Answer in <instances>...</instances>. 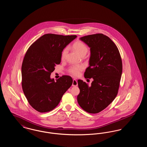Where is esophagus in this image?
I'll list each match as a JSON object with an SVG mask.
<instances>
[{
	"mask_svg": "<svg viewBox=\"0 0 147 147\" xmlns=\"http://www.w3.org/2000/svg\"><path fill=\"white\" fill-rule=\"evenodd\" d=\"M78 85V82H77V80L74 79L73 80V83H72V86H77Z\"/></svg>",
	"mask_w": 147,
	"mask_h": 147,
	"instance_id": "obj_1",
	"label": "esophagus"
}]
</instances>
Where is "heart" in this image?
Here are the masks:
<instances>
[{"label": "heart", "instance_id": "heart-1", "mask_svg": "<svg viewBox=\"0 0 147 147\" xmlns=\"http://www.w3.org/2000/svg\"><path fill=\"white\" fill-rule=\"evenodd\" d=\"M73 47L80 56H82L83 55H86L88 51V49L87 46L84 44L83 42H80V41L75 42L73 45ZM68 49L67 47H65L62 51V53H61L62 60L65 59L68 53ZM83 68H84V66L83 65H74L69 67V68L68 69V71L70 74L77 76L80 74V72L83 69Z\"/></svg>", "mask_w": 147, "mask_h": 147}]
</instances>
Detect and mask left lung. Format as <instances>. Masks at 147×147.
I'll return each mask as SVG.
<instances>
[{
	"label": "left lung",
	"instance_id": "left-lung-1",
	"mask_svg": "<svg viewBox=\"0 0 147 147\" xmlns=\"http://www.w3.org/2000/svg\"><path fill=\"white\" fill-rule=\"evenodd\" d=\"M80 40L90 51L85 78L93 79L90 86L79 79L77 101L84 111L97 113L110 105L117 95L122 72L121 56L114 42L102 34L88 35Z\"/></svg>",
	"mask_w": 147,
	"mask_h": 147
}]
</instances>
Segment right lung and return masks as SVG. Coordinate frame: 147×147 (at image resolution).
I'll return each mask as SVG.
<instances>
[{
  "mask_svg": "<svg viewBox=\"0 0 147 147\" xmlns=\"http://www.w3.org/2000/svg\"><path fill=\"white\" fill-rule=\"evenodd\" d=\"M77 36L43 35L27 51L21 67L22 88L28 103L36 111L49 112L59 103L73 83L63 76L55 81L50 76L61 62L63 49Z\"/></svg>",
  "mask_w": 147,
  "mask_h": 147,
  "instance_id": "add662e5",
  "label": "right lung"
}]
</instances>
